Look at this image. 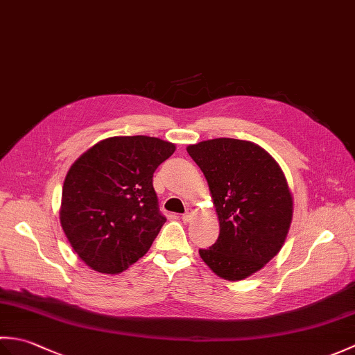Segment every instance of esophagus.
<instances>
[{
    "mask_svg": "<svg viewBox=\"0 0 355 355\" xmlns=\"http://www.w3.org/2000/svg\"><path fill=\"white\" fill-rule=\"evenodd\" d=\"M192 216H193L192 210H187L186 214H183V215H182V221H184V223H189V221L192 220Z\"/></svg>",
    "mask_w": 355,
    "mask_h": 355,
    "instance_id": "esophagus-1",
    "label": "esophagus"
}]
</instances>
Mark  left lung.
Returning a JSON list of instances; mask_svg holds the SVG:
<instances>
[{
    "label": "left lung",
    "instance_id": "8db88e82",
    "mask_svg": "<svg viewBox=\"0 0 355 355\" xmlns=\"http://www.w3.org/2000/svg\"><path fill=\"white\" fill-rule=\"evenodd\" d=\"M200 166L220 221V236L201 259L225 281L259 271L281 250L293 220V197L281 166L256 143L212 139L187 146Z\"/></svg>",
    "mask_w": 355,
    "mask_h": 355
}]
</instances>
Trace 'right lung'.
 <instances>
[{
  "mask_svg": "<svg viewBox=\"0 0 355 355\" xmlns=\"http://www.w3.org/2000/svg\"><path fill=\"white\" fill-rule=\"evenodd\" d=\"M173 150V143L157 137L119 135L96 143L71 164L59 220L89 268L117 275L146 254L166 223L153 177Z\"/></svg>",
  "mask_w": 355,
  "mask_h": 355,
  "instance_id": "obj_1",
  "label": "right lung"
}]
</instances>
